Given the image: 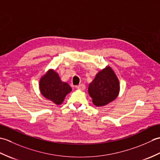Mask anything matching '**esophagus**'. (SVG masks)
<instances>
[{
	"mask_svg": "<svg viewBox=\"0 0 160 160\" xmlns=\"http://www.w3.org/2000/svg\"><path fill=\"white\" fill-rule=\"evenodd\" d=\"M76 89H79V90H84L85 89V85L83 84H80L79 85L76 86Z\"/></svg>",
	"mask_w": 160,
	"mask_h": 160,
	"instance_id": "1",
	"label": "esophagus"
}]
</instances>
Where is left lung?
Instances as JSON below:
<instances>
[{"instance_id": "obj_1", "label": "left lung", "mask_w": 160, "mask_h": 160, "mask_svg": "<svg viewBox=\"0 0 160 160\" xmlns=\"http://www.w3.org/2000/svg\"><path fill=\"white\" fill-rule=\"evenodd\" d=\"M89 94L97 107L104 106L116 98L120 91L118 78L110 67L101 70L89 84Z\"/></svg>"}]
</instances>
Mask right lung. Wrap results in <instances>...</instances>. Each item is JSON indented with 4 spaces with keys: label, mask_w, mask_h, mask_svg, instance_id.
Returning a JSON list of instances; mask_svg holds the SVG:
<instances>
[{
    "label": "right lung",
    "mask_w": 160,
    "mask_h": 160,
    "mask_svg": "<svg viewBox=\"0 0 160 160\" xmlns=\"http://www.w3.org/2000/svg\"><path fill=\"white\" fill-rule=\"evenodd\" d=\"M39 87L42 96L57 105L62 104L64 98L71 91V87L61 81L58 74L53 69H49L40 78Z\"/></svg>",
    "instance_id": "obj_1"
}]
</instances>
